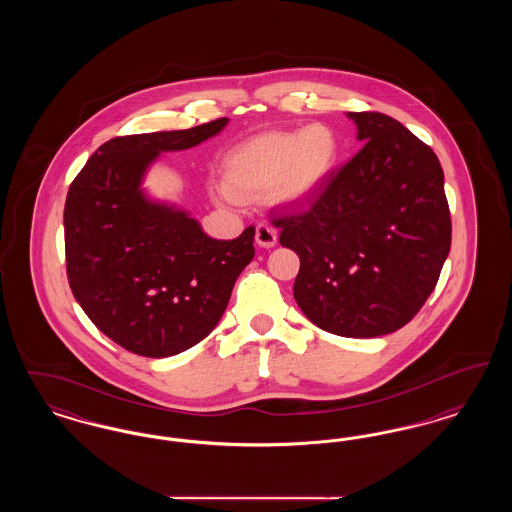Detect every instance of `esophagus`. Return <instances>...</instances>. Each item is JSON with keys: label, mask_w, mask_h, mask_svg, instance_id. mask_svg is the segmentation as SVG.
<instances>
[{"label": "esophagus", "mask_w": 512, "mask_h": 512, "mask_svg": "<svg viewBox=\"0 0 512 512\" xmlns=\"http://www.w3.org/2000/svg\"><path fill=\"white\" fill-rule=\"evenodd\" d=\"M255 240L261 247H274L278 242V230L270 222H261L255 230Z\"/></svg>", "instance_id": "obj_1"}]
</instances>
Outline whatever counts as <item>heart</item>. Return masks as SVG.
<instances>
[{"label":"heart","instance_id":"b5f03b06","mask_svg":"<svg viewBox=\"0 0 512 512\" xmlns=\"http://www.w3.org/2000/svg\"><path fill=\"white\" fill-rule=\"evenodd\" d=\"M340 157L334 128L315 122L305 128L268 132L232 149L226 157V182L238 195L268 192L286 203H303L324 188ZM222 190L224 201L236 197Z\"/></svg>","mask_w":512,"mask_h":512}]
</instances>
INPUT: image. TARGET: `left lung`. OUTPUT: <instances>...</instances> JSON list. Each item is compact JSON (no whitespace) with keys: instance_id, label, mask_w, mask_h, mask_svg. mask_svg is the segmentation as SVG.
Returning a JSON list of instances; mask_svg holds the SVG:
<instances>
[{"instance_id":"obj_1","label":"left lung","mask_w":512,"mask_h":512,"mask_svg":"<svg viewBox=\"0 0 512 512\" xmlns=\"http://www.w3.org/2000/svg\"><path fill=\"white\" fill-rule=\"evenodd\" d=\"M363 149L301 213L272 220L301 261L293 297L318 328L378 338L405 326L438 284L451 247L432 147L384 113H347Z\"/></svg>"}]
</instances>
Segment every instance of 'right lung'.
<instances>
[{
  "label": "right lung",
  "mask_w": 512,
  "mask_h": 512,
  "mask_svg": "<svg viewBox=\"0 0 512 512\" xmlns=\"http://www.w3.org/2000/svg\"><path fill=\"white\" fill-rule=\"evenodd\" d=\"M226 122L113 138L69 188V286L99 330L130 353L161 359L207 338L255 255L253 226L236 240H215L186 211L142 190L161 151L197 146Z\"/></svg>",
  "instance_id": "right-lung-1"
}]
</instances>
